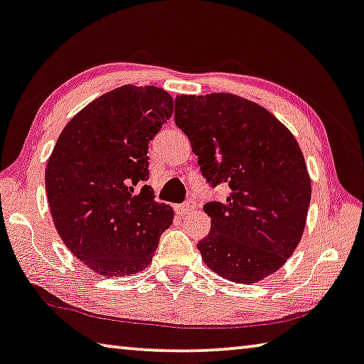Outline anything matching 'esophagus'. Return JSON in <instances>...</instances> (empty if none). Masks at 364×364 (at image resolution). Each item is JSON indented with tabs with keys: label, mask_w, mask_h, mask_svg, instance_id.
<instances>
[{
	"label": "esophagus",
	"mask_w": 364,
	"mask_h": 364,
	"mask_svg": "<svg viewBox=\"0 0 364 364\" xmlns=\"http://www.w3.org/2000/svg\"><path fill=\"white\" fill-rule=\"evenodd\" d=\"M192 210H193V203H192V201H187V203L176 206V211H177L178 216H186V215H188Z\"/></svg>",
	"instance_id": "34e87169"
}]
</instances>
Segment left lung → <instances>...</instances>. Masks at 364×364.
I'll return each mask as SVG.
<instances>
[{
    "label": "left lung",
    "instance_id": "8db88e82",
    "mask_svg": "<svg viewBox=\"0 0 364 364\" xmlns=\"http://www.w3.org/2000/svg\"><path fill=\"white\" fill-rule=\"evenodd\" d=\"M174 120L206 182L231 190L225 203L203 206L211 229L197 244L201 259L236 283L275 273L298 247L311 203L296 138L267 109L226 92L177 96Z\"/></svg>",
    "mask_w": 364,
    "mask_h": 364
}]
</instances>
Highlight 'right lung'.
I'll list each match as a JSON object with an SVG mask.
<instances>
[{
	"label": "right lung",
	"instance_id": "add662e5",
	"mask_svg": "<svg viewBox=\"0 0 364 364\" xmlns=\"http://www.w3.org/2000/svg\"><path fill=\"white\" fill-rule=\"evenodd\" d=\"M174 100L154 86H122L92 100L63 128L46 188L55 228L71 254L102 277L135 275L151 264L174 211L135 186L149 178L148 144Z\"/></svg>",
	"mask_w": 364,
	"mask_h": 364
}]
</instances>
